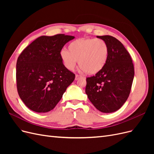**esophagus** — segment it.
<instances>
[{
	"label": "esophagus",
	"instance_id": "obj_1",
	"mask_svg": "<svg viewBox=\"0 0 154 154\" xmlns=\"http://www.w3.org/2000/svg\"><path fill=\"white\" fill-rule=\"evenodd\" d=\"M80 78H82V76H80V75H78V74H76V76H75V80H79V79H80Z\"/></svg>",
	"mask_w": 154,
	"mask_h": 154
}]
</instances>
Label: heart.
<instances>
[{
	"mask_svg": "<svg viewBox=\"0 0 154 154\" xmlns=\"http://www.w3.org/2000/svg\"><path fill=\"white\" fill-rule=\"evenodd\" d=\"M68 50L62 49L60 57L64 66L72 71L78 64L81 71L96 74L105 67L109 54L106 42L100 38H78L69 44Z\"/></svg>",
	"mask_w": 154,
	"mask_h": 154,
	"instance_id": "obj_1",
	"label": "heart"
}]
</instances>
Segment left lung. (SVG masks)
I'll list each match as a JSON object with an SVG mask.
<instances>
[{"label":"left lung","instance_id":"left-lung-1","mask_svg":"<svg viewBox=\"0 0 154 154\" xmlns=\"http://www.w3.org/2000/svg\"><path fill=\"white\" fill-rule=\"evenodd\" d=\"M97 38L108 44L109 58L101 72L87 78L85 93L97 110L112 113L128 99L134 77V65L130 54L118 39L109 35Z\"/></svg>","mask_w":154,"mask_h":154}]
</instances>
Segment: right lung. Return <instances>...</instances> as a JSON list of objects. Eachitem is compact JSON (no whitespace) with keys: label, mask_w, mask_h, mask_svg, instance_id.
I'll use <instances>...</instances> for the list:
<instances>
[{"label":"right lung","mask_w":154,"mask_h":154,"mask_svg":"<svg viewBox=\"0 0 154 154\" xmlns=\"http://www.w3.org/2000/svg\"><path fill=\"white\" fill-rule=\"evenodd\" d=\"M75 37L64 34L38 37L22 51L17 62L18 95L31 110L45 113L62 99L75 75L64 66L60 51Z\"/></svg>","instance_id":"obj_1"}]
</instances>
